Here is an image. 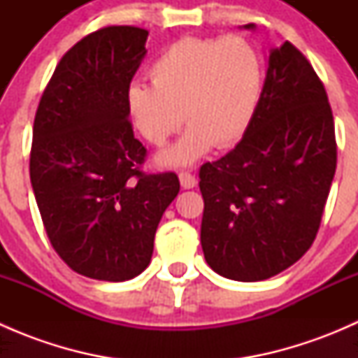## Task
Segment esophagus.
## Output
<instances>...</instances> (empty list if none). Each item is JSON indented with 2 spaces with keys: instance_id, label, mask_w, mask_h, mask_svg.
Masks as SVG:
<instances>
[{
  "instance_id": "obj_1",
  "label": "esophagus",
  "mask_w": 358,
  "mask_h": 358,
  "mask_svg": "<svg viewBox=\"0 0 358 358\" xmlns=\"http://www.w3.org/2000/svg\"><path fill=\"white\" fill-rule=\"evenodd\" d=\"M178 178H180V183H182L183 189H194V187L197 185L196 175H192L190 171H182L178 175Z\"/></svg>"
}]
</instances>
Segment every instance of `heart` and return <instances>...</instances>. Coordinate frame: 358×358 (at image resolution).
I'll return each mask as SVG.
<instances>
[{"instance_id": "heart-1", "label": "heart", "mask_w": 358, "mask_h": 358, "mask_svg": "<svg viewBox=\"0 0 358 358\" xmlns=\"http://www.w3.org/2000/svg\"><path fill=\"white\" fill-rule=\"evenodd\" d=\"M149 78L150 85L126 88V115L152 147L164 145L185 117L189 128L159 162L189 166L215 145L229 149L246 136L262 102L265 66L241 36L182 38L150 64Z\"/></svg>"}]
</instances>
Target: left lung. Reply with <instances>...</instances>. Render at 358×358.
I'll return each mask as SVG.
<instances>
[{
    "label": "left lung",
    "instance_id": "8db88e82",
    "mask_svg": "<svg viewBox=\"0 0 358 358\" xmlns=\"http://www.w3.org/2000/svg\"><path fill=\"white\" fill-rule=\"evenodd\" d=\"M334 171L326 88L286 41L270 50L262 102L246 136L227 156L201 166L208 265L241 282L289 268L315 241Z\"/></svg>",
    "mask_w": 358,
    "mask_h": 358
}]
</instances>
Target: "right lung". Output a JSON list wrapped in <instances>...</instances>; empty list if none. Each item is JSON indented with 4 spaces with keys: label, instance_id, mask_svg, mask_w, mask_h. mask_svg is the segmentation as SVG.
Instances as JSON below:
<instances>
[{
    "label": "right lung",
    "instance_id": "right-lung-1",
    "mask_svg": "<svg viewBox=\"0 0 358 358\" xmlns=\"http://www.w3.org/2000/svg\"><path fill=\"white\" fill-rule=\"evenodd\" d=\"M149 31L109 25L76 43L43 92L29 173L48 239L74 272L122 282L149 266L175 173L147 175L124 95Z\"/></svg>",
    "mask_w": 358,
    "mask_h": 358
}]
</instances>
